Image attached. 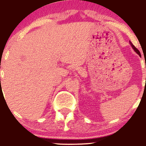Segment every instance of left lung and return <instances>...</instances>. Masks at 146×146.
Returning a JSON list of instances; mask_svg holds the SVG:
<instances>
[{
    "instance_id": "1",
    "label": "left lung",
    "mask_w": 146,
    "mask_h": 146,
    "mask_svg": "<svg viewBox=\"0 0 146 146\" xmlns=\"http://www.w3.org/2000/svg\"><path fill=\"white\" fill-rule=\"evenodd\" d=\"M130 45H131V46L132 47V48H133V49H134V51H135V52H136V53H137V54H139V56H141V53H140L139 51V50L137 49V48L136 47H135V46H134L133 44H132V43L131 42H130Z\"/></svg>"
}]
</instances>
